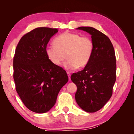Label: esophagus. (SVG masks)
<instances>
[{
	"mask_svg": "<svg viewBox=\"0 0 134 134\" xmlns=\"http://www.w3.org/2000/svg\"><path fill=\"white\" fill-rule=\"evenodd\" d=\"M67 75H68V76H69V80H70V76H71V72H69V71H67Z\"/></svg>",
	"mask_w": 134,
	"mask_h": 134,
	"instance_id": "34e87169",
	"label": "esophagus"
}]
</instances>
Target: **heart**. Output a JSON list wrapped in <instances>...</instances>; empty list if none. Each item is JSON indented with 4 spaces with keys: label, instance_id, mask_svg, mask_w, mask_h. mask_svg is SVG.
Here are the masks:
<instances>
[{
    "label": "heart",
    "instance_id": "obj_1",
    "mask_svg": "<svg viewBox=\"0 0 134 134\" xmlns=\"http://www.w3.org/2000/svg\"><path fill=\"white\" fill-rule=\"evenodd\" d=\"M54 45L47 46L45 53L49 60L60 66L65 59V69L74 70L85 67L89 63L93 52L94 45L88 37H81L79 34L65 32L54 40Z\"/></svg>",
    "mask_w": 134,
    "mask_h": 134
}]
</instances>
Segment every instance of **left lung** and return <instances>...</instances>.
Instances as JSON below:
<instances>
[{"label":"left lung","instance_id":"8db88e82","mask_svg":"<svg viewBox=\"0 0 134 134\" xmlns=\"http://www.w3.org/2000/svg\"><path fill=\"white\" fill-rule=\"evenodd\" d=\"M77 29L91 35L93 52L89 62L83 70L73 73L71 80L77 90L75 99L86 112H95L102 108L112 95L116 81V57L113 45L107 36L90 26Z\"/></svg>","mask_w":134,"mask_h":134}]
</instances>
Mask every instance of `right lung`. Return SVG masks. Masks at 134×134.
<instances>
[{"label": "right lung", "mask_w": 134, "mask_h": 134, "mask_svg": "<svg viewBox=\"0 0 134 134\" xmlns=\"http://www.w3.org/2000/svg\"><path fill=\"white\" fill-rule=\"evenodd\" d=\"M58 31L40 27L20 40L13 57L16 90L29 110L48 112L55 105L58 94L69 80L66 71L53 64L45 53L50 38Z\"/></svg>", "instance_id": "1"}]
</instances>
